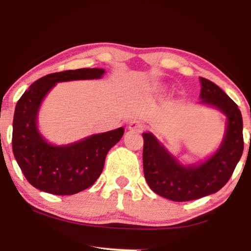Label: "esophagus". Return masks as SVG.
Here are the masks:
<instances>
[{
  "label": "esophagus",
  "mask_w": 251,
  "mask_h": 251,
  "mask_svg": "<svg viewBox=\"0 0 251 251\" xmlns=\"http://www.w3.org/2000/svg\"><path fill=\"white\" fill-rule=\"evenodd\" d=\"M128 129L129 131H134V132H142L144 129V125L138 120H133L128 124Z\"/></svg>",
  "instance_id": "1"
}]
</instances>
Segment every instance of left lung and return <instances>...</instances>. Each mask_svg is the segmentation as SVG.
Masks as SVG:
<instances>
[{
	"label": "left lung",
	"instance_id": "obj_1",
	"mask_svg": "<svg viewBox=\"0 0 251 251\" xmlns=\"http://www.w3.org/2000/svg\"><path fill=\"white\" fill-rule=\"evenodd\" d=\"M201 80V103L220 109L227 118L221 146L205 162L181 165L153 134L143 133L144 175L157 195L174 201H194L215 194L227 183L243 153V120L237 105L205 77Z\"/></svg>",
	"mask_w": 251,
	"mask_h": 251
}]
</instances>
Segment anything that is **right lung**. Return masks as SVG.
Wrapping results in <instances>:
<instances>
[{"label":"right lung","instance_id":"add662e5","mask_svg":"<svg viewBox=\"0 0 251 251\" xmlns=\"http://www.w3.org/2000/svg\"><path fill=\"white\" fill-rule=\"evenodd\" d=\"M102 68H80L42 76L31 83L16 103L13 120V152L34 188L68 196L93 185L101 175L107 152L122 139L124 128L93 134L70 145H51L37 129L40 105L56 82L100 79Z\"/></svg>","mask_w":251,"mask_h":251}]
</instances>
